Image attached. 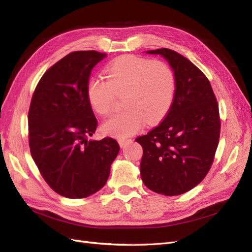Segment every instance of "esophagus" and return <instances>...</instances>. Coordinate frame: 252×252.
I'll use <instances>...</instances> for the list:
<instances>
[{"mask_svg": "<svg viewBox=\"0 0 252 252\" xmlns=\"http://www.w3.org/2000/svg\"><path fill=\"white\" fill-rule=\"evenodd\" d=\"M118 142L121 147H125L126 145H128L130 142H131V140H130V138H120Z\"/></svg>", "mask_w": 252, "mask_h": 252, "instance_id": "esophagus-1", "label": "esophagus"}]
</instances>
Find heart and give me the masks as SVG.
Here are the masks:
<instances>
[{"instance_id":"obj_1","label":"heart","mask_w":252,"mask_h":252,"mask_svg":"<svg viewBox=\"0 0 252 252\" xmlns=\"http://www.w3.org/2000/svg\"><path fill=\"white\" fill-rule=\"evenodd\" d=\"M106 81L92 79L86 94L92 108L100 116L115 109L117 96H124L123 112L108 119L102 132L115 137L136 133L144 124H156L171 108L175 94V77L171 67L159 60L132 55L121 56L104 70Z\"/></svg>"}]
</instances>
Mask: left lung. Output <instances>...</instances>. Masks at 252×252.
Here are the masks:
<instances>
[{"label":"left lung","mask_w":252,"mask_h":252,"mask_svg":"<svg viewBox=\"0 0 252 252\" xmlns=\"http://www.w3.org/2000/svg\"><path fill=\"white\" fill-rule=\"evenodd\" d=\"M160 55L175 76V94L162 122L136 142L143 147L144 185L164 196L184 194L210 171L219 144V106L209 79L189 59L170 49L147 51Z\"/></svg>","instance_id":"1"}]
</instances>
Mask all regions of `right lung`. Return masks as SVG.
Wrapping results in <instances>:
<instances>
[{
  "label": "right lung",
  "instance_id": "add662e5",
  "mask_svg": "<svg viewBox=\"0 0 252 252\" xmlns=\"http://www.w3.org/2000/svg\"><path fill=\"white\" fill-rule=\"evenodd\" d=\"M105 57L97 51L67 54L43 74L32 96V158L51 189L66 198L89 197L105 186L120 151L111 137L88 141L98 122L86 89L93 67Z\"/></svg>",
  "mask_w": 252,
  "mask_h": 252
}]
</instances>
